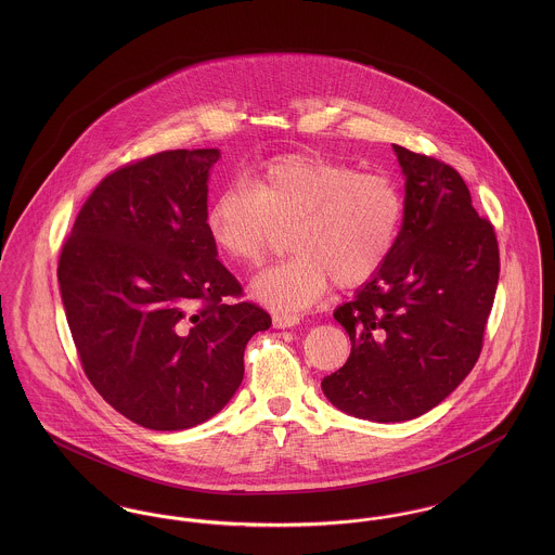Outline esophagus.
Segmentation results:
<instances>
[{"label": "esophagus", "instance_id": "34e87169", "mask_svg": "<svg viewBox=\"0 0 555 555\" xmlns=\"http://www.w3.org/2000/svg\"><path fill=\"white\" fill-rule=\"evenodd\" d=\"M272 324L274 328H291L295 324H299L297 314H287V312H274L272 314Z\"/></svg>", "mask_w": 555, "mask_h": 555}]
</instances>
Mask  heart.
Wrapping results in <instances>:
<instances>
[{"mask_svg":"<svg viewBox=\"0 0 555 555\" xmlns=\"http://www.w3.org/2000/svg\"><path fill=\"white\" fill-rule=\"evenodd\" d=\"M403 197L385 172L293 154L264 164L249 185H227L208 208L214 245L245 268L264 264L281 231L295 256L258 276L254 295L279 310L312 306L335 283H369L393 251Z\"/></svg>","mask_w":555,"mask_h":555,"instance_id":"1","label":"heart"}]
</instances>
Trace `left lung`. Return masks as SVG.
<instances>
[{
    "mask_svg": "<svg viewBox=\"0 0 555 555\" xmlns=\"http://www.w3.org/2000/svg\"><path fill=\"white\" fill-rule=\"evenodd\" d=\"M405 177L393 251L335 320L351 341L322 391L345 414L372 423L423 416L475 369L500 281L493 224L441 159L393 145Z\"/></svg>",
    "mask_w": 555,
    "mask_h": 555,
    "instance_id": "1",
    "label": "left lung"
}]
</instances>
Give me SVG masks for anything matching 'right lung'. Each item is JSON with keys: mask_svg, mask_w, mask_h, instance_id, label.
<instances>
[{"mask_svg": "<svg viewBox=\"0 0 555 555\" xmlns=\"http://www.w3.org/2000/svg\"><path fill=\"white\" fill-rule=\"evenodd\" d=\"M218 150L127 164L93 189L57 281L80 364L107 403L152 430L218 414L243 380L247 341L270 317L241 297L208 231Z\"/></svg>", "mask_w": 555, "mask_h": 555, "instance_id": "right-lung-1", "label": "right lung"}]
</instances>
